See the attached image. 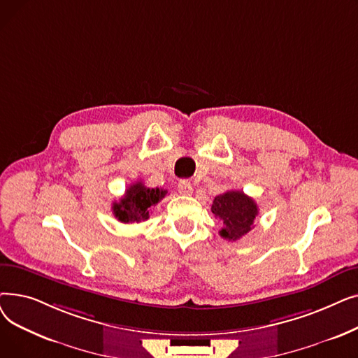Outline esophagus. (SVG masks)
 <instances>
[{"label": "esophagus", "instance_id": "esophagus-1", "mask_svg": "<svg viewBox=\"0 0 358 358\" xmlns=\"http://www.w3.org/2000/svg\"><path fill=\"white\" fill-rule=\"evenodd\" d=\"M178 192L184 196H190L193 193V185L189 180H180L178 182Z\"/></svg>", "mask_w": 358, "mask_h": 358}]
</instances>
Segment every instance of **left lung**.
I'll return each instance as SVG.
<instances>
[{"label": "left lung", "instance_id": "obj_1", "mask_svg": "<svg viewBox=\"0 0 358 358\" xmlns=\"http://www.w3.org/2000/svg\"><path fill=\"white\" fill-rule=\"evenodd\" d=\"M212 213L223 223L219 235L228 241H236L254 228L258 208L257 203L243 192L229 190L215 197Z\"/></svg>", "mask_w": 358, "mask_h": 358}]
</instances>
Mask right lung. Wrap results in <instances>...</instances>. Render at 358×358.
Returning a JSON list of instances; mask_svg holds the SVG:
<instances>
[{"label":"right lung","mask_w":358,"mask_h":358,"mask_svg":"<svg viewBox=\"0 0 358 358\" xmlns=\"http://www.w3.org/2000/svg\"><path fill=\"white\" fill-rule=\"evenodd\" d=\"M166 193L164 189H149L143 182L138 181L129 187L120 201L113 203V213L122 223L146 220L150 208L158 204Z\"/></svg>","instance_id":"1"}]
</instances>
